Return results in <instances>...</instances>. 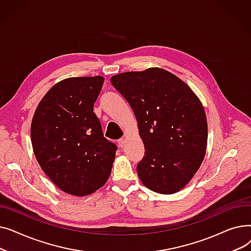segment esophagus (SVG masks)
<instances>
[{
    "instance_id": "obj_1",
    "label": "esophagus",
    "mask_w": 251,
    "mask_h": 251,
    "mask_svg": "<svg viewBox=\"0 0 251 251\" xmlns=\"http://www.w3.org/2000/svg\"><path fill=\"white\" fill-rule=\"evenodd\" d=\"M125 139L124 138H120V139H119L118 140V144H119V147H120V148H123L124 146H125Z\"/></svg>"
}]
</instances>
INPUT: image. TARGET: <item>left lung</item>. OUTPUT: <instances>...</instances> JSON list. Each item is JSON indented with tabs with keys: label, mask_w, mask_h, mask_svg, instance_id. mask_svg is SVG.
Wrapping results in <instances>:
<instances>
[{
	"label": "left lung",
	"mask_w": 251,
	"mask_h": 251,
	"mask_svg": "<svg viewBox=\"0 0 251 251\" xmlns=\"http://www.w3.org/2000/svg\"><path fill=\"white\" fill-rule=\"evenodd\" d=\"M135 115L144 155L137 175L151 191L173 194L199 171L207 146L203 105L179 77L151 67L111 77Z\"/></svg>",
	"instance_id": "left-lung-1"
}]
</instances>
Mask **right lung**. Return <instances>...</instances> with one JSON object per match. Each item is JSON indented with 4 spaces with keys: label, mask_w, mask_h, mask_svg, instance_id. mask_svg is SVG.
<instances>
[{
    "label": "right lung",
    "mask_w": 251,
    "mask_h": 251,
    "mask_svg": "<svg viewBox=\"0 0 251 251\" xmlns=\"http://www.w3.org/2000/svg\"><path fill=\"white\" fill-rule=\"evenodd\" d=\"M102 76L70 77L52 86L37 104L30 137L36 161L62 191L86 196L108 181L117 147L103 137L94 104Z\"/></svg>",
    "instance_id": "right-lung-1"
}]
</instances>
